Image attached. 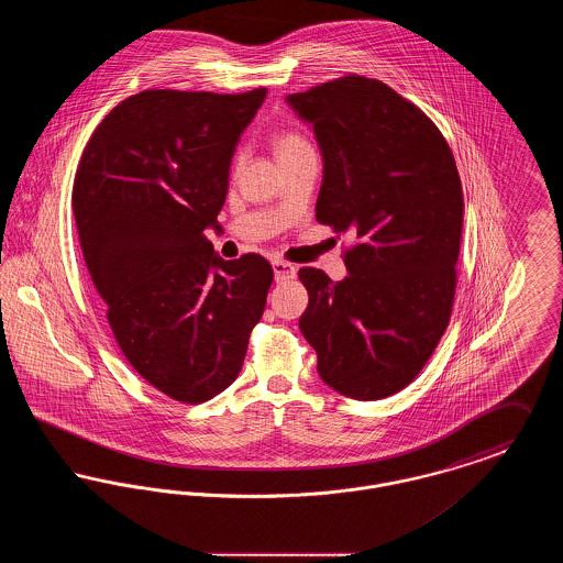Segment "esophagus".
Returning <instances> with one entry per match:
<instances>
[{"mask_svg": "<svg viewBox=\"0 0 563 563\" xmlns=\"http://www.w3.org/2000/svg\"><path fill=\"white\" fill-rule=\"evenodd\" d=\"M272 269H274V280L276 283H285V280H291L297 274V269L287 262H272Z\"/></svg>", "mask_w": 563, "mask_h": 563, "instance_id": "1", "label": "esophagus"}]
</instances>
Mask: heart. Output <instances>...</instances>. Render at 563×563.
Instances as JSON below:
<instances>
[{
    "mask_svg": "<svg viewBox=\"0 0 563 563\" xmlns=\"http://www.w3.org/2000/svg\"><path fill=\"white\" fill-rule=\"evenodd\" d=\"M303 150H310V145H308V141L301 134L283 133L276 139V154H278L280 161L289 158L294 154H299Z\"/></svg>",
    "mask_w": 563,
    "mask_h": 563,
    "instance_id": "b5f03b06",
    "label": "heart"
}]
</instances>
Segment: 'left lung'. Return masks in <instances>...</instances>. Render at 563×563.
<instances>
[{"label":"left lung","instance_id":"obj_1","mask_svg":"<svg viewBox=\"0 0 563 563\" xmlns=\"http://www.w3.org/2000/svg\"><path fill=\"white\" fill-rule=\"evenodd\" d=\"M287 103L321 147L317 221L356 239L344 280L299 269L310 295L299 329L335 393L390 397L422 372L452 314L464 213L454 154L379 80L346 76Z\"/></svg>","mask_w":563,"mask_h":563}]
</instances>
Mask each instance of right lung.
Masks as SVG:
<instances>
[{
	"label": "right lung",
	"instance_id": "right-lung-1",
	"mask_svg": "<svg viewBox=\"0 0 563 563\" xmlns=\"http://www.w3.org/2000/svg\"><path fill=\"white\" fill-rule=\"evenodd\" d=\"M264 99L266 88L143 90L103 118L76 173L81 253L115 342L177 401H209L239 377L266 308L268 262H225L205 236Z\"/></svg>",
	"mask_w": 563,
	"mask_h": 563
}]
</instances>
